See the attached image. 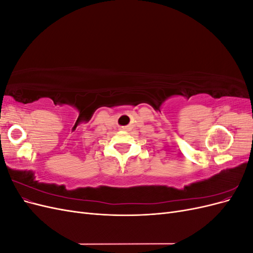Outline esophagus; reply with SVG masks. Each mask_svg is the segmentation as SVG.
Instances as JSON below:
<instances>
[{"mask_svg":"<svg viewBox=\"0 0 253 253\" xmlns=\"http://www.w3.org/2000/svg\"><path fill=\"white\" fill-rule=\"evenodd\" d=\"M126 128H127V127H124V129H126Z\"/></svg>","mask_w":253,"mask_h":253,"instance_id":"1","label":"esophagus"}]
</instances>
